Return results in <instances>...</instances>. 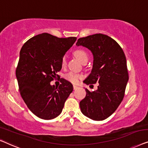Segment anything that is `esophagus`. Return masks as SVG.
I'll list each match as a JSON object with an SVG mask.
<instances>
[{
	"label": "esophagus",
	"instance_id": "34e87169",
	"mask_svg": "<svg viewBox=\"0 0 148 148\" xmlns=\"http://www.w3.org/2000/svg\"><path fill=\"white\" fill-rule=\"evenodd\" d=\"M73 88H74V90H76V89L78 88V86H76V85H74Z\"/></svg>",
	"mask_w": 148,
	"mask_h": 148
}]
</instances>
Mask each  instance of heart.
Instances as JSON below:
<instances>
[{"mask_svg": "<svg viewBox=\"0 0 148 148\" xmlns=\"http://www.w3.org/2000/svg\"><path fill=\"white\" fill-rule=\"evenodd\" d=\"M74 56L82 63L85 60H88V55H87L86 51L83 50V49H77V50L74 51ZM66 62H67L66 56H64L62 59V66L63 67L66 65ZM82 77L83 76L82 74L75 73V72H68L67 74L65 75L66 80L73 83V84H77L80 81V80L82 78Z\"/></svg>", "mask_w": 148, "mask_h": 148, "instance_id": "obj_1", "label": "heart"}]
</instances>
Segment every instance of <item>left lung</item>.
<instances>
[{"instance_id":"obj_1","label":"left lung","mask_w":148,"mask_h":148,"mask_svg":"<svg viewBox=\"0 0 148 148\" xmlns=\"http://www.w3.org/2000/svg\"><path fill=\"white\" fill-rule=\"evenodd\" d=\"M76 45L88 48L93 56L91 73L83 82L99 83L93 92L86 88V97L80 102L81 112L94 121L106 119L123 99L129 80L125 56L113 39L101 33L78 39Z\"/></svg>"}]
</instances>
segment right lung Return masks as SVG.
Segmentation results:
<instances>
[{
    "instance_id": "add662e5",
    "label": "right lung",
    "mask_w": 148,
    "mask_h": 148,
    "mask_svg": "<svg viewBox=\"0 0 148 148\" xmlns=\"http://www.w3.org/2000/svg\"><path fill=\"white\" fill-rule=\"evenodd\" d=\"M76 39L58 38L43 33L29 39L21 49L16 70L19 92L27 107L39 118L49 120L58 116L73 90L72 84L65 79L59 87L50 82L59 77L62 58Z\"/></svg>"
}]
</instances>
